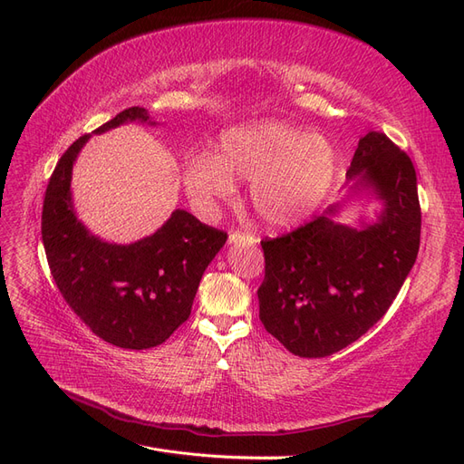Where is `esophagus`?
<instances>
[{"label": "esophagus", "mask_w": 464, "mask_h": 464, "mask_svg": "<svg viewBox=\"0 0 464 464\" xmlns=\"http://www.w3.org/2000/svg\"><path fill=\"white\" fill-rule=\"evenodd\" d=\"M228 240H230V244H237V242H246V244H256V242H257V237H256L254 234H249V232H242V230H234V232H230V236H228Z\"/></svg>", "instance_id": "34e87169"}]
</instances>
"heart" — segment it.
I'll return each instance as SVG.
<instances>
[{"mask_svg":"<svg viewBox=\"0 0 464 464\" xmlns=\"http://www.w3.org/2000/svg\"><path fill=\"white\" fill-rule=\"evenodd\" d=\"M336 170L339 152L327 137L265 120L224 131L215 157L199 154L189 162L186 186L207 207L234 195V178L251 179V203L263 222L288 228L325 201Z\"/></svg>","mask_w":464,"mask_h":464,"instance_id":"b5f03b06","label":"heart"}]
</instances>
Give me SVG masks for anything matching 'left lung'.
I'll list each match as a JSON object with an SVG mask.
<instances>
[{
	"label": "left lung",
	"instance_id": "8db88e82",
	"mask_svg": "<svg viewBox=\"0 0 464 464\" xmlns=\"http://www.w3.org/2000/svg\"><path fill=\"white\" fill-rule=\"evenodd\" d=\"M346 174L358 176V184L383 201L375 224L356 230L323 215L261 240L259 319L300 358L331 356L372 329L397 298L418 256L422 213L409 154L385 133L368 131Z\"/></svg>",
	"mask_w": 464,
	"mask_h": 464
}]
</instances>
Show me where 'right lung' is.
<instances>
[{
    "label": "right lung",
    "mask_w": 464,
    "mask_h": 464,
    "mask_svg": "<svg viewBox=\"0 0 464 464\" xmlns=\"http://www.w3.org/2000/svg\"><path fill=\"white\" fill-rule=\"evenodd\" d=\"M147 121L131 106L94 133L125 121ZM91 135H81L55 164L42 205V242L53 283L73 314L102 341L131 350L162 344L188 321L199 280L228 234L174 210L160 230L130 246L101 242L72 207L73 160Z\"/></svg>",
    "instance_id": "1"
}]
</instances>
